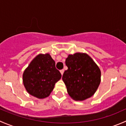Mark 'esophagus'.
<instances>
[{"label": "esophagus", "instance_id": "obj_1", "mask_svg": "<svg viewBox=\"0 0 126 126\" xmlns=\"http://www.w3.org/2000/svg\"><path fill=\"white\" fill-rule=\"evenodd\" d=\"M64 69H62V70H60V73H61V74L62 75H63V73H64Z\"/></svg>", "mask_w": 126, "mask_h": 126}]
</instances>
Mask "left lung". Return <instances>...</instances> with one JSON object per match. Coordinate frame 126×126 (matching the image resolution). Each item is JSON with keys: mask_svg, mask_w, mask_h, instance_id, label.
I'll use <instances>...</instances> for the list:
<instances>
[{"mask_svg": "<svg viewBox=\"0 0 126 126\" xmlns=\"http://www.w3.org/2000/svg\"><path fill=\"white\" fill-rule=\"evenodd\" d=\"M65 63L68 69L62 80L69 96L82 101L93 96L101 83V72L91 57L85 53L69 54Z\"/></svg>", "mask_w": 126, "mask_h": 126, "instance_id": "left-lung-1", "label": "left lung"}]
</instances>
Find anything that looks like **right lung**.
<instances>
[{"label":"right lung","instance_id":"add662e5","mask_svg":"<svg viewBox=\"0 0 126 126\" xmlns=\"http://www.w3.org/2000/svg\"><path fill=\"white\" fill-rule=\"evenodd\" d=\"M61 77L62 74L55 68V61L48 53L36 55L22 75L26 91L38 99L48 97Z\"/></svg>","mask_w":126,"mask_h":126}]
</instances>
